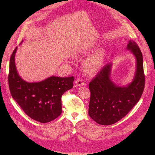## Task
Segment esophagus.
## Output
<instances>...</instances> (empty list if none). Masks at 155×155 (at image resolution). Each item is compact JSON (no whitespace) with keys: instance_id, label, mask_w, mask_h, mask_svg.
<instances>
[{"instance_id":"esophagus-1","label":"esophagus","mask_w":155,"mask_h":155,"mask_svg":"<svg viewBox=\"0 0 155 155\" xmlns=\"http://www.w3.org/2000/svg\"><path fill=\"white\" fill-rule=\"evenodd\" d=\"M75 84H76V85H78V86H83V85H85L84 81L83 80H82V79H80V78L77 79V80L75 81Z\"/></svg>"}]
</instances>
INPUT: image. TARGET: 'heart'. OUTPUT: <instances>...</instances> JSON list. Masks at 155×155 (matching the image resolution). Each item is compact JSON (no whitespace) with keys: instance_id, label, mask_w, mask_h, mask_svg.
Listing matches in <instances>:
<instances>
[{"instance_id":"heart-1","label":"heart","mask_w":155,"mask_h":155,"mask_svg":"<svg viewBox=\"0 0 155 155\" xmlns=\"http://www.w3.org/2000/svg\"><path fill=\"white\" fill-rule=\"evenodd\" d=\"M103 52L98 51L91 55L84 61V69L89 75L95 74L101 68L103 61Z\"/></svg>"}]
</instances>
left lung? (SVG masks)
Instances as JSON below:
<instances>
[{"label": "left lung", "instance_id": "8db88e82", "mask_svg": "<svg viewBox=\"0 0 155 155\" xmlns=\"http://www.w3.org/2000/svg\"><path fill=\"white\" fill-rule=\"evenodd\" d=\"M126 49L136 60L132 82L119 87L110 79L112 64H107L89 84L91 99L88 115L97 123L111 125L126 116L140 99L144 88L143 55L137 45L129 40Z\"/></svg>", "mask_w": 155, "mask_h": 155}]
</instances>
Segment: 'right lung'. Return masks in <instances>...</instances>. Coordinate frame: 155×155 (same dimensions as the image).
<instances>
[{
  "mask_svg": "<svg viewBox=\"0 0 155 155\" xmlns=\"http://www.w3.org/2000/svg\"><path fill=\"white\" fill-rule=\"evenodd\" d=\"M14 50L10 58L8 82L12 98L31 119L46 123L61 114V97L73 87L74 77L51 76L39 82H27L18 74Z\"/></svg>",
  "mask_w": 155,
  "mask_h": 155,
  "instance_id": "obj_1",
  "label": "right lung"
}]
</instances>
